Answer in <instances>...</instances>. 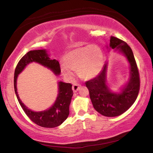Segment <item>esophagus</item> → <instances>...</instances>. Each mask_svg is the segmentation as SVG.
<instances>
[{
	"mask_svg": "<svg viewBox=\"0 0 153 153\" xmlns=\"http://www.w3.org/2000/svg\"><path fill=\"white\" fill-rule=\"evenodd\" d=\"M79 86H80V84H79V83H77V82L74 83L73 86H72V90H73L74 92H76L77 90H79Z\"/></svg>",
	"mask_w": 153,
	"mask_h": 153,
	"instance_id": "esophagus-1",
	"label": "esophagus"
}]
</instances>
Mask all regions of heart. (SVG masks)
Returning <instances> with one entry per match:
<instances>
[{
	"mask_svg": "<svg viewBox=\"0 0 153 153\" xmlns=\"http://www.w3.org/2000/svg\"><path fill=\"white\" fill-rule=\"evenodd\" d=\"M62 71L67 77L72 76L73 71H77L79 76L85 79L93 78L100 73L103 66L102 52L96 45H86L72 49L65 55Z\"/></svg>",
	"mask_w": 153,
	"mask_h": 153,
	"instance_id": "b5f03b06",
	"label": "heart"
}]
</instances>
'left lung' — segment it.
<instances>
[{
  "instance_id": "obj_1",
  "label": "left lung",
  "mask_w": 153,
  "mask_h": 153,
  "mask_svg": "<svg viewBox=\"0 0 153 153\" xmlns=\"http://www.w3.org/2000/svg\"><path fill=\"white\" fill-rule=\"evenodd\" d=\"M110 46L125 55L130 65V79L128 84L120 94L111 92L106 84L107 64L98 76L85 84L89 90L90 98L93 107L101 115L106 117H116L125 113L135 102L138 97L140 79L132 50L122 40L111 36Z\"/></svg>"
}]
</instances>
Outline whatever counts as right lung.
I'll return each instance as SVG.
<instances>
[{
  "instance_id": "1",
  "label": "right lung",
  "mask_w": 153,
  "mask_h": 153,
  "mask_svg": "<svg viewBox=\"0 0 153 153\" xmlns=\"http://www.w3.org/2000/svg\"><path fill=\"white\" fill-rule=\"evenodd\" d=\"M37 62L42 65L50 68L56 75L60 74L61 67L59 61L51 60L45 50L30 51L20 59L16 66L14 74V88L18 101L21 107L30 118L36 125L42 128H52L57 127L63 122L69 114V105L74 94L72 84L70 83L59 82V94L55 104L49 109L42 112H33L22 103L17 92V77L27 64L32 62Z\"/></svg>"
}]
</instances>
